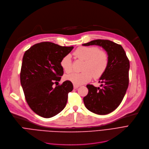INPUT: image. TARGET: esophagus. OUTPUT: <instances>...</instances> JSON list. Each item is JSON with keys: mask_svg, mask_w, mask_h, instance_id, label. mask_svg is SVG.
Returning <instances> with one entry per match:
<instances>
[{"mask_svg": "<svg viewBox=\"0 0 149 149\" xmlns=\"http://www.w3.org/2000/svg\"><path fill=\"white\" fill-rule=\"evenodd\" d=\"M79 87V86H78V85H76V84H73V87L74 89L76 88H77Z\"/></svg>", "mask_w": 149, "mask_h": 149, "instance_id": "esophagus-1", "label": "esophagus"}]
</instances>
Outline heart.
<instances>
[{
  "label": "heart",
  "instance_id": "heart-1",
  "mask_svg": "<svg viewBox=\"0 0 149 149\" xmlns=\"http://www.w3.org/2000/svg\"><path fill=\"white\" fill-rule=\"evenodd\" d=\"M73 54L76 58L84 60L81 73H73L66 76L65 78L76 85H81L89 82L93 76L100 78L107 70L109 64L107 53L97 47H80ZM61 66L66 73L72 71L71 56L67 54L61 61Z\"/></svg>",
  "mask_w": 149,
  "mask_h": 149
}]
</instances>
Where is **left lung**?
I'll list each match as a JSON object with an SVG mask.
<instances>
[{
    "mask_svg": "<svg viewBox=\"0 0 149 149\" xmlns=\"http://www.w3.org/2000/svg\"><path fill=\"white\" fill-rule=\"evenodd\" d=\"M82 45L100 46L108 54V67L99 81L102 88L87 85L88 93L83 100L89 111L97 115L109 114L121 104L128 88L129 60L123 47L109 40H94Z\"/></svg>",
    "mask_w": 149,
    "mask_h": 149,
    "instance_id": "obj_1",
    "label": "left lung"
}]
</instances>
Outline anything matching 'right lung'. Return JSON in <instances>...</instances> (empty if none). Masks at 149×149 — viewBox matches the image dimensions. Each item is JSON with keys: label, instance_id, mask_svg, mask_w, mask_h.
<instances>
[{"label": "right lung", "instance_id": "1", "mask_svg": "<svg viewBox=\"0 0 149 149\" xmlns=\"http://www.w3.org/2000/svg\"><path fill=\"white\" fill-rule=\"evenodd\" d=\"M74 47L44 42L33 45L24 53L20 71V84L31 109L45 118L58 115L65 108L72 82L59 83L63 74L61 61Z\"/></svg>", "mask_w": 149, "mask_h": 149}]
</instances>
